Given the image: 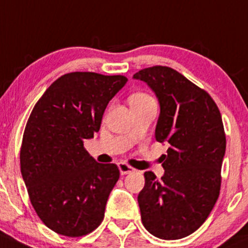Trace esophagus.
Wrapping results in <instances>:
<instances>
[{"mask_svg": "<svg viewBox=\"0 0 248 248\" xmlns=\"http://www.w3.org/2000/svg\"><path fill=\"white\" fill-rule=\"evenodd\" d=\"M119 170L121 174H128V173H132V172H134V169L126 163H119Z\"/></svg>", "mask_w": 248, "mask_h": 248, "instance_id": "esophagus-1", "label": "esophagus"}]
</instances>
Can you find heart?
I'll list each match as a JSON object with an SVG mask.
<instances>
[{
  "mask_svg": "<svg viewBox=\"0 0 248 248\" xmlns=\"http://www.w3.org/2000/svg\"><path fill=\"white\" fill-rule=\"evenodd\" d=\"M150 96L146 95L144 93H133L129 97V103L132 102H141V101H146V100H150Z\"/></svg>",
  "mask_w": 248,
  "mask_h": 248,
  "instance_id": "heart-1",
  "label": "heart"
}]
</instances>
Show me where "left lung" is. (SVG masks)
Here are the masks:
<instances>
[{
  "mask_svg": "<svg viewBox=\"0 0 248 248\" xmlns=\"http://www.w3.org/2000/svg\"><path fill=\"white\" fill-rule=\"evenodd\" d=\"M158 98L155 140L170 145L165 173L145 172L138 196L144 227L164 240L186 238L203 225L220 195L226 152L222 117L209 93L168 66H152L133 76Z\"/></svg>",
  "mask_w": 248,
  "mask_h": 248,
  "instance_id": "1",
  "label": "left lung"
}]
</instances>
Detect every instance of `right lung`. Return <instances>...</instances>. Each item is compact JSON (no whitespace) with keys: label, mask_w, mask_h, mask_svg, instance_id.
I'll list each match as a JSON object with an SVG mask.
<instances>
[{"label":"right lung","mask_w":248,"mask_h":248,"mask_svg":"<svg viewBox=\"0 0 248 248\" xmlns=\"http://www.w3.org/2000/svg\"><path fill=\"white\" fill-rule=\"evenodd\" d=\"M124 76L71 72L54 80L36 102L20 151L31 203L49 229L76 238L95 231L109 194L119 181L115 164H100L84 140L100 131L109 101Z\"/></svg>","instance_id":"obj_1"}]
</instances>
